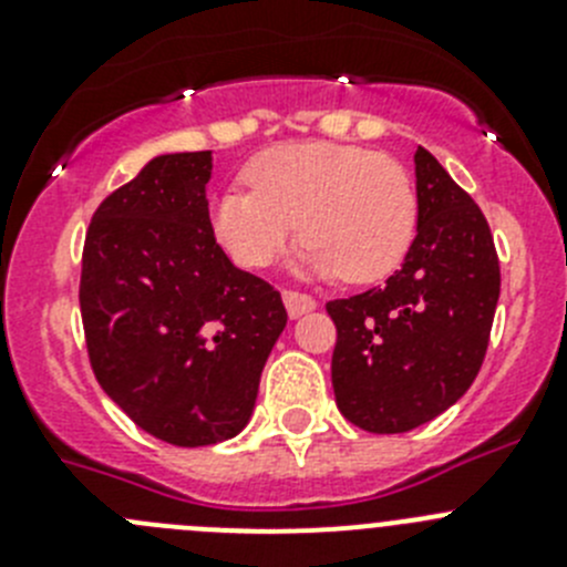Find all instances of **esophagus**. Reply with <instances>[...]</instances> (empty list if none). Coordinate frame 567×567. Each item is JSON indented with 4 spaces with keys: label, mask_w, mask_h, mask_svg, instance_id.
<instances>
[{
    "label": "esophagus",
    "mask_w": 567,
    "mask_h": 567,
    "mask_svg": "<svg viewBox=\"0 0 567 567\" xmlns=\"http://www.w3.org/2000/svg\"><path fill=\"white\" fill-rule=\"evenodd\" d=\"M284 303H287V312L292 320L300 318V315L312 312V309H318V300H315L312 295L295 292V289H287V292H284Z\"/></svg>",
    "instance_id": "esophagus-1"
}]
</instances>
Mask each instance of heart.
Wrapping results in <instances>:
<instances>
[{
  "mask_svg": "<svg viewBox=\"0 0 567 567\" xmlns=\"http://www.w3.org/2000/svg\"><path fill=\"white\" fill-rule=\"evenodd\" d=\"M249 187L215 195L209 224L235 264L267 269L298 235L300 272L372 284L400 267L417 233V189L389 155L354 144L298 142L260 153Z\"/></svg>",
  "mask_w": 567,
  "mask_h": 567,
  "instance_id": "obj_1",
  "label": "heart"
}]
</instances>
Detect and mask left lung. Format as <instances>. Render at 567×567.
<instances>
[{
    "instance_id": "8db88e82",
    "label": "left lung",
    "mask_w": 567,
    "mask_h": 567,
    "mask_svg": "<svg viewBox=\"0 0 567 567\" xmlns=\"http://www.w3.org/2000/svg\"><path fill=\"white\" fill-rule=\"evenodd\" d=\"M417 235L385 287L329 300L332 385L349 423L403 434L443 414L477 378L499 300L488 221L429 150L414 153Z\"/></svg>"
}]
</instances>
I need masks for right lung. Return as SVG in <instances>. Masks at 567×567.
I'll list each match as a JSON object with an SVG mask.
<instances>
[{
  "label": "right lung",
  "mask_w": 567,
  "mask_h": 567,
  "mask_svg": "<svg viewBox=\"0 0 567 567\" xmlns=\"http://www.w3.org/2000/svg\"><path fill=\"white\" fill-rule=\"evenodd\" d=\"M213 153H164L96 209L84 238V338L138 429L198 449L244 432L287 327L280 292L215 244Z\"/></svg>",
  "instance_id": "1"
}]
</instances>
